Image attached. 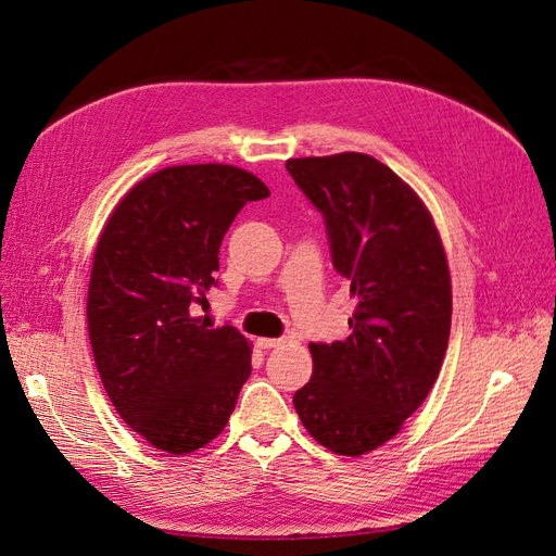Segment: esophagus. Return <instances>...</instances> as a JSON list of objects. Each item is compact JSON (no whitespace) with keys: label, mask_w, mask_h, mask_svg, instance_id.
<instances>
[{"label":"esophagus","mask_w":556,"mask_h":556,"mask_svg":"<svg viewBox=\"0 0 556 556\" xmlns=\"http://www.w3.org/2000/svg\"><path fill=\"white\" fill-rule=\"evenodd\" d=\"M256 343H258V348H263V351H267V348H275V345L283 343V339H258Z\"/></svg>","instance_id":"obj_1"}]
</instances>
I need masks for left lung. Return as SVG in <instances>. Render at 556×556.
<instances>
[{
  "instance_id": "obj_1",
  "label": "left lung",
  "mask_w": 556,
  "mask_h": 556,
  "mask_svg": "<svg viewBox=\"0 0 556 556\" xmlns=\"http://www.w3.org/2000/svg\"><path fill=\"white\" fill-rule=\"evenodd\" d=\"M325 219L337 273L357 309L351 337L309 343L314 376L293 403L309 435L339 456L392 440L426 401L451 332V277L421 199L364 153L286 162Z\"/></svg>"
}]
</instances>
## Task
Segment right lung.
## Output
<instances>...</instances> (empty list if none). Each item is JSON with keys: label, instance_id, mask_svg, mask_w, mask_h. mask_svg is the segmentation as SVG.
<instances>
[{"label": "right lung", "instance_id": "add662e5", "mask_svg": "<svg viewBox=\"0 0 556 556\" xmlns=\"http://www.w3.org/2000/svg\"><path fill=\"white\" fill-rule=\"evenodd\" d=\"M265 182L231 164H182L118 201L93 254L87 320L116 413L137 435L182 456L215 440L252 374L236 327L192 316L217 286L219 244Z\"/></svg>", "mask_w": 556, "mask_h": 556}]
</instances>
